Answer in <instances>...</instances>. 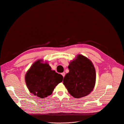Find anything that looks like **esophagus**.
Segmentation results:
<instances>
[{
  "mask_svg": "<svg viewBox=\"0 0 124 124\" xmlns=\"http://www.w3.org/2000/svg\"><path fill=\"white\" fill-rule=\"evenodd\" d=\"M62 76L64 77L65 76V73H64V72H63V73H62Z\"/></svg>",
  "mask_w": 124,
  "mask_h": 124,
  "instance_id": "1",
  "label": "esophagus"
}]
</instances>
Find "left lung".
<instances>
[{
    "instance_id": "8db88e82",
    "label": "left lung",
    "mask_w": 124,
    "mask_h": 124,
    "mask_svg": "<svg viewBox=\"0 0 124 124\" xmlns=\"http://www.w3.org/2000/svg\"><path fill=\"white\" fill-rule=\"evenodd\" d=\"M69 72L63 84L69 94L75 98L85 97L93 90L96 82V71L90 60L78 55L68 66Z\"/></svg>"
}]
</instances>
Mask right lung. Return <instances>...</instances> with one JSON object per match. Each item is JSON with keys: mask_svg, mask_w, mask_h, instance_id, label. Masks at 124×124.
Segmentation results:
<instances>
[{"mask_svg": "<svg viewBox=\"0 0 124 124\" xmlns=\"http://www.w3.org/2000/svg\"><path fill=\"white\" fill-rule=\"evenodd\" d=\"M63 76L42 60L35 62L27 71L25 80L29 91L40 98L51 95L55 87L62 81Z\"/></svg>", "mask_w": 124, "mask_h": 124, "instance_id": "1", "label": "right lung"}]
</instances>
